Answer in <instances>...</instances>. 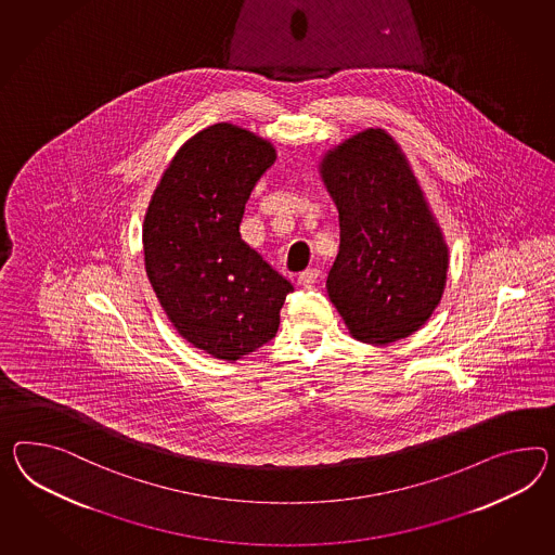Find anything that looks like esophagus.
I'll return each instance as SVG.
<instances>
[{"instance_id": "1", "label": "esophagus", "mask_w": 555, "mask_h": 555, "mask_svg": "<svg viewBox=\"0 0 555 555\" xmlns=\"http://www.w3.org/2000/svg\"><path fill=\"white\" fill-rule=\"evenodd\" d=\"M318 278H320V270H306L299 273L298 284L304 285V287H310V285L315 284L318 282Z\"/></svg>"}]
</instances>
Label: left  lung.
I'll return each instance as SVG.
<instances>
[{"instance_id": "left-lung-1", "label": "left lung", "mask_w": 555, "mask_h": 555, "mask_svg": "<svg viewBox=\"0 0 555 555\" xmlns=\"http://www.w3.org/2000/svg\"><path fill=\"white\" fill-rule=\"evenodd\" d=\"M320 172L340 214L327 296L356 340L411 336L441 301L449 247L409 160L386 130L366 128L327 151Z\"/></svg>"}]
</instances>
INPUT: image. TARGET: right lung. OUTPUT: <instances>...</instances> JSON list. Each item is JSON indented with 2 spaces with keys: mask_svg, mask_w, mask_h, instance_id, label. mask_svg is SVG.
<instances>
[{
  "mask_svg": "<svg viewBox=\"0 0 555 555\" xmlns=\"http://www.w3.org/2000/svg\"><path fill=\"white\" fill-rule=\"evenodd\" d=\"M273 160V144L245 128H203L177 151L144 215V268L163 310L189 344L228 362L275 336L294 292L240 233Z\"/></svg>",
  "mask_w": 555,
  "mask_h": 555,
  "instance_id": "1",
  "label": "right lung"
}]
</instances>
